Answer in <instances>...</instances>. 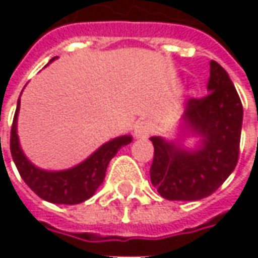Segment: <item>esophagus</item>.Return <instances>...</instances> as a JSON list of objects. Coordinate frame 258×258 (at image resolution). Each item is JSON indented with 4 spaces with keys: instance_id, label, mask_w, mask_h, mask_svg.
<instances>
[{
    "instance_id": "1",
    "label": "esophagus",
    "mask_w": 258,
    "mask_h": 258,
    "mask_svg": "<svg viewBox=\"0 0 258 258\" xmlns=\"http://www.w3.org/2000/svg\"><path fill=\"white\" fill-rule=\"evenodd\" d=\"M151 132H152V124L148 120H142L135 126V136L138 139H146L151 135Z\"/></svg>"
}]
</instances>
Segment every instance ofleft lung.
Wrapping results in <instances>:
<instances>
[{
    "mask_svg": "<svg viewBox=\"0 0 258 258\" xmlns=\"http://www.w3.org/2000/svg\"><path fill=\"white\" fill-rule=\"evenodd\" d=\"M210 93L189 99L182 119L203 138L198 151L186 152L164 139L151 138V182L169 201H197L214 194L238 162L243 104L233 82L217 61H210Z\"/></svg>",
    "mask_w": 258,
    "mask_h": 258,
    "instance_id": "obj_1",
    "label": "left lung"
}]
</instances>
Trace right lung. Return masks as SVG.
Returning a JSON list of instances; mask_svg holds the SVG:
<instances>
[{"mask_svg":"<svg viewBox=\"0 0 258 258\" xmlns=\"http://www.w3.org/2000/svg\"><path fill=\"white\" fill-rule=\"evenodd\" d=\"M20 109V99L17 103V110L11 126L10 149L14 164L24 179V182L34 191L40 198L53 204L75 205L90 198L96 189L102 185L106 175V168L116 152L131 144L132 138L129 135L116 138L113 141L100 146L85 162L77 165L72 169L60 172H48L35 168L23 154L18 136H17V114Z\"/></svg>","mask_w":258,"mask_h":258,"instance_id":"right-lung-1","label":"right lung"}]
</instances>
